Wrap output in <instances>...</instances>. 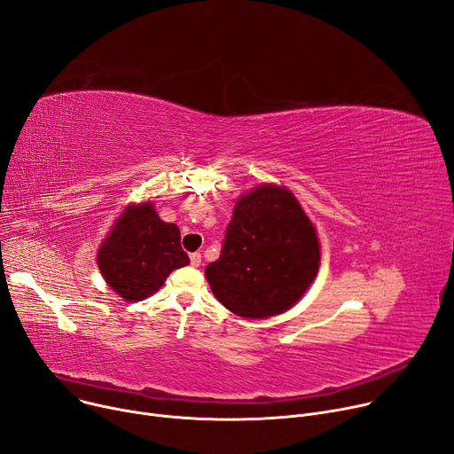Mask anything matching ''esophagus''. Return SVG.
Wrapping results in <instances>:
<instances>
[{"mask_svg":"<svg viewBox=\"0 0 454 454\" xmlns=\"http://www.w3.org/2000/svg\"><path fill=\"white\" fill-rule=\"evenodd\" d=\"M190 264H192L193 268H199V266H200V254H199V252L190 254Z\"/></svg>","mask_w":454,"mask_h":454,"instance_id":"esophagus-1","label":"esophagus"}]
</instances>
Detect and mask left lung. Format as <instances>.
Returning a JSON list of instances; mask_svg holds the SVG:
<instances>
[{
    "label": "left lung",
    "mask_w": 454,
    "mask_h": 454,
    "mask_svg": "<svg viewBox=\"0 0 454 454\" xmlns=\"http://www.w3.org/2000/svg\"><path fill=\"white\" fill-rule=\"evenodd\" d=\"M318 262L315 226L299 200L290 190L264 184L237 200L221 257L204 273L231 313L266 318L304 295Z\"/></svg>",
    "instance_id": "obj_1"
}]
</instances>
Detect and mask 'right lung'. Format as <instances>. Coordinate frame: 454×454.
<instances>
[{"instance_id":"1","label":"right lung","mask_w":454,"mask_h":454,"mask_svg":"<svg viewBox=\"0 0 454 454\" xmlns=\"http://www.w3.org/2000/svg\"><path fill=\"white\" fill-rule=\"evenodd\" d=\"M186 264L179 228L160 221L152 202L129 206L98 254L106 284L129 302L155 294L174 270Z\"/></svg>"}]
</instances>
